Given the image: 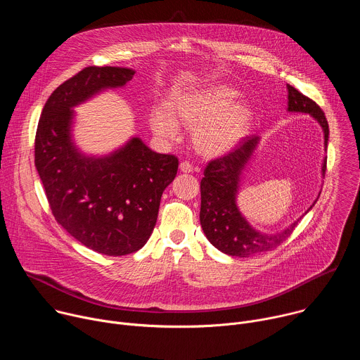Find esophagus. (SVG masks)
<instances>
[{
    "label": "esophagus",
    "instance_id": "obj_1",
    "mask_svg": "<svg viewBox=\"0 0 360 360\" xmlns=\"http://www.w3.org/2000/svg\"><path fill=\"white\" fill-rule=\"evenodd\" d=\"M179 169H181V172H184V174H191V172L193 171V167H192L188 161H184V162L179 164Z\"/></svg>",
    "mask_w": 360,
    "mask_h": 360
}]
</instances>
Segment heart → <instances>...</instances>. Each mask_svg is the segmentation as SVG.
<instances>
[{"instance_id":"heart-1","label":"heart","mask_w":360,"mask_h":360,"mask_svg":"<svg viewBox=\"0 0 360 360\" xmlns=\"http://www.w3.org/2000/svg\"><path fill=\"white\" fill-rule=\"evenodd\" d=\"M239 92L225 84H215L169 95L167 108L150 111L152 131L165 139H175L178 122L193 129V143L205 157H219L233 149L250 131L253 110Z\"/></svg>"}]
</instances>
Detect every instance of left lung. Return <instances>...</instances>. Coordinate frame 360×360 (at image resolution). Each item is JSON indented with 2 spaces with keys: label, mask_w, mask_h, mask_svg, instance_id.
<instances>
[{
  "label": "left lung",
  "mask_w": 360,
  "mask_h": 360,
  "mask_svg": "<svg viewBox=\"0 0 360 360\" xmlns=\"http://www.w3.org/2000/svg\"><path fill=\"white\" fill-rule=\"evenodd\" d=\"M288 88V111L312 115L323 129L325 148H328L329 125L321 107L311 98L300 94L292 85ZM258 135L243 138L239 145L226 155L211 161L203 171L200 181V226L208 240L221 252L248 258L259 252L271 250L281 245L293 232L297 222L296 219L286 229L275 233H264L256 231L240 214L236 196L240 182V175L253 157V152L259 143ZM326 158L322 164V175L325 176ZM316 200L314 202V205ZM312 205V207H314ZM312 207L304 214L309 212Z\"/></svg>",
  "instance_id": "1"
}]
</instances>
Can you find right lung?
Wrapping results in <instances>:
<instances>
[{"label": "right lung", "instance_id": "add662e5", "mask_svg": "<svg viewBox=\"0 0 360 360\" xmlns=\"http://www.w3.org/2000/svg\"><path fill=\"white\" fill-rule=\"evenodd\" d=\"M134 74L120 67L84 68L51 94L35 135V168L57 222L108 256L134 253L146 243L162 192L178 171L176 157L153 152L138 136L104 157H88L74 143L72 108L124 86Z\"/></svg>", "mask_w": 360, "mask_h": 360}]
</instances>
